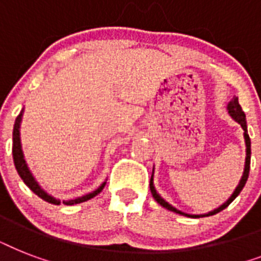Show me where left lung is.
I'll return each instance as SVG.
<instances>
[{
    "label": "left lung",
    "mask_w": 261,
    "mask_h": 261,
    "mask_svg": "<svg viewBox=\"0 0 261 261\" xmlns=\"http://www.w3.org/2000/svg\"><path fill=\"white\" fill-rule=\"evenodd\" d=\"M226 110H227V114L230 115L231 119L234 120V122H237L241 126V128L244 130V141H245V151H247V155H245V165H244V172H243V176H241V178H240L239 184H237V187L234 188V191H233V194L229 196V199H227L226 202L222 203L221 206L217 207V208H214V210L208 211V213H206V214H187V213H184V211H180L177 210L176 207H173L172 204H169V203L165 200V199L161 196V195L155 191V187H154V180H153V176H154V168H153V174H151V178H150V191H151V195H153V198L155 199V202L159 203V204H161L163 207H165L167 210L169 211H173V213H176V214H180V215H184V217H190V218H202V217H210V215H214L217 214V213H219V211H222L223 208H226L229 204H230L233 200H234L237 196H239V194L243 191L244 186H245V182H247L248 180V176H249V168H251V139H249V135H248V127H247V119H245V114H244L243 108H241V106H240L239 102V97H233L230 100V101L227 102L226 106Z\"/></svg>",
    "instance_id": "8db88e82"
}]
</instances>
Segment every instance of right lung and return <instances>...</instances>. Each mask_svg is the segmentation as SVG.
<instances>
[{"label":"right lung","mask_w":261,"mask_h":261,"mask_svg":"<svg viewBox=\"0 0 261 261\" xmlns=\"http://www.w3.org/2000/svg\"><path fill=\"white\" fill-rule=\"evenodd\" d=\"M22 115H24V108L21 110L20 115L16 118V122H14L13 127V147H12V154H13V161H14V167H16V171H17L18 176L21 177V180L25 182V186L30 188L34 194H36L40 199L46 200V202L51 203V204H66V206H73V204H79V203L87 202L89 199L94 198L96 195L100 194L106 186L107 181H102L100 186L96 188L92 192H88V194L83 195V196H79V198L74 199H69V200H61V199L54 198L53 195H50L48 192L43 190L42 187L39 186V182L36 181V178L34 177L32 172L30 171L28 168V164H27L25 159H24V153H22V147H21V138H20V128H21V122H22Z\"/></svg>","instance_id":"obj_1"}]
</instances>
